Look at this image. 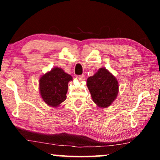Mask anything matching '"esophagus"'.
<instances>
[{"label": "esophagus", "mask_w": 160, "mask_h": 160, "mask_svg": "<svg viewBox=\"0 0 160 160\" xmlns=\"http://www.w3.org/2000/svg\"><path fill=\"white\" fill-rule=\"evenodd\" d=\"M78 79L81 81V82H83V81L85 80V76L84 75H80L78 76Z\"/></svg>", "instance_id": "1"}]
</instances>
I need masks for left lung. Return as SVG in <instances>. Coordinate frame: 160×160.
Segmentation results:
<instances>
[{
	"instance_id": "obj_1",
	"label": "left lung",
	"mask_w": 160,
	"mask_h": 160,
	"mask_svg": "<svg viewBox=\"0 0 160 160\" xmlns=\"http://www.w3.org/2000/svg\"><path fill=\"white\" fill-rule=\"evenodd\" d=\"M87 82L92 98L98 106L108 107L117 98L119 91L117 78L104 68L87 78Z\"/></svg>"
}]
</instances>
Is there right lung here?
<instances>
[{
    "label": "right lung",
    "instance_id": "add662e5",
    "mask_svg": "<svg viewBox=\"0 0 160 160\" xmlns=\"http://www.w3.org/2000/svg\"><path fill=\"white\" fill-rule=\"evenodd\" d=\"M72 79L71 75L59 68L43 75L39 81V89L43 101L50 106H58L66 99L68 84Z\"/></svg>",
    "mask_w": 160,
    "mask_h": 160
}]
</instances>
